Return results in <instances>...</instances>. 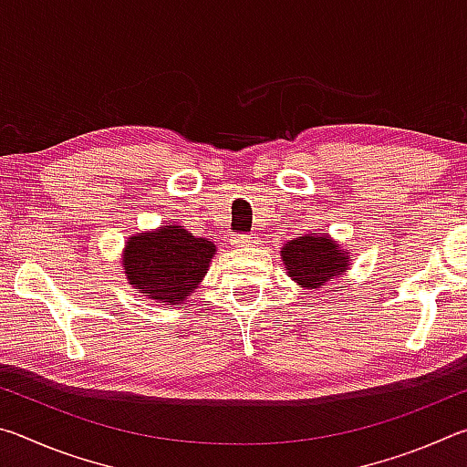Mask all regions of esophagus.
<instances>
[{"mask_svg": "<svg viewBox=\"0 0 467 467\" xmlns=\"http://www.w3.org/2000/svg\"><path fill=\"white\" fill-rule=\"evenodd\" d=\"M255 239L257 236H253V234H233L231 243L234 244V247H249V244H255Z\"/></svg>", "mask_w": 467, "mask_h": 467, "instance_id": "1", "label": "esophagus"}]
</instances>
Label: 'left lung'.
I'll use <instances>...</instances> for the list:
<instances>
[{
    "label": "left lung",
    "instance_id": "left-lung-1",
    "mask_svg": "<svg viewBox=\"0 0 467 467\" xmlns=\"http://www.w3.org/2000/svg\"><path fill=\"white\" fill-rule=\"evenodd\" d=\"M282 262L300 288L317 290L348 270L350 255L327 233H311L284 244Z\"/></svg>",
    "mask_w": 467,
    "mask_h": 467
}]
</instances>
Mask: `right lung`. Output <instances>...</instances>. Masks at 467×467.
<instances>
[{"mask_svg":"<svg viewBox=\"0 0 467 467\" xmlns=\"http://www.w3.org/2000/svg\"><path fill=\"white\" fill-rule=\"evenodd\" d=\"M214 253V243L171 223L130 236L123 251V270L144 296L175 305L203 280Z\"/></svg>","mask_w":467,"mask_h":467,"instance_id":"1","label":"right lung"}]
</instances>
